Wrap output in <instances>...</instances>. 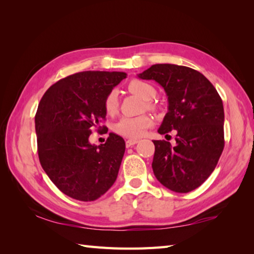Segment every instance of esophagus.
I'll list each match as a JSON object with an SVG mask.
<instances>
[{"label": "esophagus", "mask_w": 254, "mask_h": 254, "mask_svg": "<svg viewBox=\"0 0 254 254\" xmlns=\"http://www.w3.org/2000/svg\"><path fill=\"white\" fill-rule=\"evenodd\" d=\"M137 139H134V138H130V139H127V141L126 142V145H127V147H131V146H133V145H135V144H137Z\"/></svg>", "instance_id": "34e87169"}]
</instances>
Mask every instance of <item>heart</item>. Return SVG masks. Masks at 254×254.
<instances>
[{
  "label": "heart",
  "instance_id": "heart-1",
  "mask_svg": "<svg viewBox=\"0 0 254 254\" xmlns=\"http://www.w3.org/2000/svg\"><path fill=\"white\" fill-rule=\"evenodd\" d=\"M128 90L131 93L135 94L141 97L142 99L146 100V107L149 109H155V106L149 100L153 99L156 96V89L153 85L149 83L143 82V80L133 79L127 86ZM119 106V98L118 91L111 90L109 94L106 96L104 101L105 110L108 115H115L118 110ZM153 124L152 118L147 115H143L135 118H122L120 121H118L113 130L119 135L127 138H138L143 136L147 128Z\"/></svg>",
  "mask_w": 254,
  "mask_h": 254
}]
</instances>
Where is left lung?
<instances>
[{
  "label": "left lung",
  "instance_id": "left-lung-1",
  "mask_svg": "<svg viewBox=\"0 0 254 254\" xmlns=\"http://www.w3.org/2000/svg\"><path fill=\"white\" fill-rule=\"evenodd\" d=\"M138 77L154 79L168 96L158 133L177 131L175 146L154 141L155 177L171 191L195 190L214 171L225 146L222 98L203 74L188 66L155 64Z\"/></svg>",
  "mask_w": 254,
  "mask_h": 254
}]
</instances>
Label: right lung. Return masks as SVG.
Masks as SVG:
<instances>
[{
    "instance_id": "add662e5",
    "label": "right lung",
    "mask_w": 254,
    "mask_h": 254,
    "mask_svg": "<svg viewBox=\"0 0 254 254\" xmlns=\"http://www.w3.org/2000/svg\"><path fill=\"white\" fill-rule=\"evenodd\" d=\"M126 77L123 72H79L58 80L42 96L35 117L38 156L50 180L69 197L95 201L117 179L124 139L109 133L96 146L88 137L94 128L106 130L100 127L105 98Z\"/></svg>"
}]
</instances>
